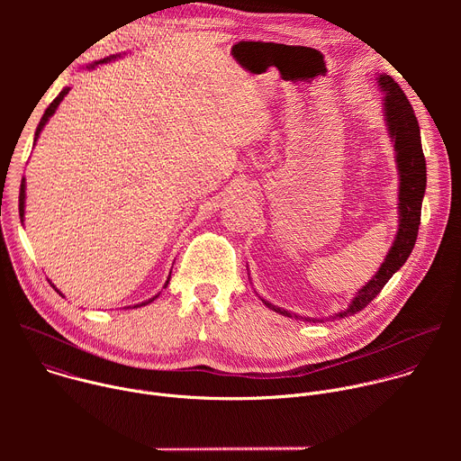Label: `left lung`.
Listing matches in <instances>:
<instances>
[{"label":"left lung","instance_id":"left-lung-1","mask_svg":"<svg viewBox=\"0 0 461 461\" xmlns=\"http://www.w3.org/2000/svg\"><path fill=\"white\" fill-rule=\"evenodd\" d=\"M377 87L383 93V116H384V125H386V133L390 137V142L393 146V153H396V169L400 176V185H398V231L396 237H393V242L381 262V267L374 274V277L361 286V290L356 292L348 306L338 313H332L328 317H304L297 315L294 312H288L281 306L272 304L270 301L262 299L270 310L292 317V319H301V321H310V322H322V321H330V319H343L348 317L359 310H363L381 290L383 286L390 281V277L396 274L412 253V248L418 239V230H420V219H421V203L425 196V187H427V164L421 149V133H420V125L418 118L414 114V109L411 102L407 100L405 93L402 87L393 82L386 73L377 75ZM249 276V274H248Z\"/></svg>","mask_w":461,"mask_h":461}]
</instances>
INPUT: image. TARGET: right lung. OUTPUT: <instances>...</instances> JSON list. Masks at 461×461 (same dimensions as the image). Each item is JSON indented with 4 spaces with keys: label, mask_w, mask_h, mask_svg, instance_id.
<instances>
[{
    "label": "right lung",
    "mask_w": 461,
    "mask_h": 461,
    "mask_svg": "<svg viewBox=\"0 0 461 461\" xmlns=\"http://www.w3.org/2000/svg\"><path fill=\"white\" fill-rule=\"evenodd\" d=\"M116 58H120V54H113V56H107V58H104V59H98V61H93V63H89V65H86V69L87 71H91V69H95L96 65H100V63H105V61H111V59H116ZM71 91V87H63L61 91H59V95L50 102V105L45 109V113H43V116H41V120H40V123H38V127H36V133H34V144H36V140H38V137H40V133L43 131V127H45V123L49 122V118L56 113V109H58V105L61 104V100L68 96V93ZM20 219H22V224H23V219H25V178H22V185H20ZM169 277H171V274H169ZM169 277H167V281H166V285H164V288L169 285ZM50 283V281H49ZM50 286L63 297V294L50 283ZM160 294H157V295H153L151 299H148V301H144V303H140V304H135L133 308H139V306H146V304H149V303H153L157 297H158ZM127 308H131V306H127Z\"/></svg>",
    "instance_id": "obj_1"
}]
</instances>
